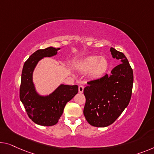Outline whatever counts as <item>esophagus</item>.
Wrapping results in <instances>:
<instances>
[{"label": "esophagus", "mask_w": 154, "mask_h": 154, "mask_svg": "<svg viewBox=\"0 0 154 154\" xmlns=\"http://www.w3.org/2000/svg\"><path fill=\"white\" fill-rule=\"evenodd\" d=\"M84 87L83 86H82V85H80V86H79V88H78V89H79V93H82L84 92Z\"/></svg>", "instance_id": "esophagus-1"}]
</instances>
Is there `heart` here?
Segmentation results:
<instances>
[{"instance_id": "obj_1", "label": "heart", "mask_w": 154, "mask_h": 154, "mask_svg": "<svg viewBox=\"0 0 154 154\" xmlns=\"http://www.w3.org/2000/svg\"><path fill=\"white\" fill-rule=\"evenodd\" d=\"M82 72H89L92 78H100L105 75L109 68V62L104 57L90 56L86 57L77 65Z\"/></svg>"}]
</instances>
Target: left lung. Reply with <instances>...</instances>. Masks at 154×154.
<instances>
[{
  "label": "left lung",
  "mask_w": 154,
  "mask_h": 154,
  "mask_svg": "<svg viewBox=\"0 0 154 154\" xmlns=\"http://www.w3.org/2000/svg\"><path fill=\"white\" fill-rule=\"evenodd\" d=\"M114 59L121 63L100 79L87 82L84 89L86 104L84 115L87 122L96 127L111 125L120 116L131 97L134 73L128 59L122 52L111 48Z\"/></svg>",
  "instance_id": "1"
}]
</instances>
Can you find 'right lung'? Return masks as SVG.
<instances>
[{
	"label": "right lung",
	"mask_w": 154,
	"mask_h": 154,
	"mask_svg": "<svg viewBox=\"0 0 154 154\" xmlns=\"http://www.w3.org/2000/svg\"><path fill=\"white\" fill-rule=\"evenodd\" d=\"M60 48L48 47L38 50L25 62L20 86V100L29 118L41 126H53L58 122L66 103L78 93L77 85L61 84L50 95L43 96L36 91L33 83V72L38 61L44 57L57 54Z\"/></svg>",
	"instance_id": "1"
}]
</instances>
